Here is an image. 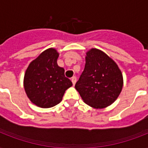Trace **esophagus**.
<instances>
[{
    "instance_id": "34e87169",
    "label": "esophagus",
    "mask_w": 148,
    "mask_h": 148,
    "mask_svg": "<svg viewBox=\"0 0 148 148\" xmlns=\"http://www.w3.org/2000/svg\"><path fill=\"white\" fill-rule=\"evenodd\" d=\"M71 81H72V84H73V85H74L77 82V77L75 76L71 78Z\"/></svg>"
}]
</instances>
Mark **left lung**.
Here are the masks:
<instances>
[{"label":"left lung","mask_w":148,"mask_h":148,"mask_svg":"<svg viewBox=\"0 0 148 148\" xmlns=\"http://www.w3.org/2000/svg\"><path fill=\"white\" fill-rule=\"evenodd\" d=\"M122 87L123 76L117 64L100 50L88 51L84 70L75 84L84 101L92 108H106L114 102Z\"/></svg>","instance_id":"1"}]
</instances>
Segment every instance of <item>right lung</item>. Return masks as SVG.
<instances>
[{"instance_id":"obj_1","label":"right lung","mask_w":148,"mask_h":148,"mask_svg":"<svg viewBox=\"0 0 148 148\" xmlns=\"http://www.w3.org/2000/svg\"><path fill=\"white\" fill-rule=\"evenodd\" d=\"M59 54L49 48L29 64L24 85L27 97L38 107L48 108L62 101L65 90L72 82L64 75V69L57 64Z\"/></svg>"}]
</instances>
